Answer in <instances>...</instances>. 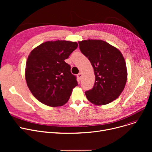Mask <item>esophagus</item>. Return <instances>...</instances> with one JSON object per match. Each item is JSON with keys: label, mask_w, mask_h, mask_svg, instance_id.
Listing matches in <instances>:
<instances>
[{"label": "esophagus", "mask_w": 152, "mask_h": 152, "mask_svg": "<svg viewBox=\"0 0 152 152\" xmlns=\"http://www.w3.org/2000/svg\"><path fill=\"white\" fill-rule=\"evenodd\" d=\"M77 77H78V78L81 80V79H82V77H83V75H82V73H79L77 75Z\"/></svg>", "instance_id": "34e87169"}]
</instances>
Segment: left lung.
I'll use <instances>...</instances> for the list:
<instances>
[{
    "instance_id": "left-lung-1",
    "label": "left lung",
    "mask_w": 152,
    "mask_h": 152,
    "mask_svg": "<svg viewBox=\"0 0 152 152\" xmlns=\"http://www.w3.org/2000/svg\"><path fill=\"white\" fill-rule=\"evenodd\" d=\"M81 52L89 60L95 76L93 88L86 91L89 101L96 105L116 100L125 87L127 71L121 52L102 40L79 41Z\"/></svg>"
}]
</instances>
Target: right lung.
I'll return each instance as SVG.
<instances>
[{
	"label": "right lung",
	"mask_w": 152,
	"mask_h": 152,
	"mask_svg": "<svg viewBox=\"0 0 152 152\" xmlns=\"http://www.w3.org/2000/svg\"><path fill=\"white\" fill-rule=\"evenodd\" d=\"M77 46L76 42L58 40L44 42L31 52L25 78L28 88L39 102L55 107L68 101L77 82L65 60Z\"/></svg>",
	"instance_id": "obj_1"
}]
</instances>
